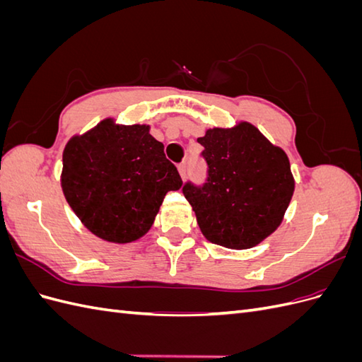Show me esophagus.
Here are the masks:
<instances>
[{"instance_id":"obj_1","label":"esophagus","mask_w":362,"mask_h":362,"mask_svg":"<svg viewBox=\"0 0 362 362\" xmlns=\"http://www.w3.org/2000/svg\"><path fill=\"white\" fill-rule=\"evenodd\" d=\"M178 172H180V175H181V178L184 180V178H185V175H187V164H185V163H181L180 166H178Z\"/></svg>"}]
</instances>
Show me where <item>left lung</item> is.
<instances>
[{
    "mask_svg": "<svg viewBox=\"0 0 362 362\" xmlns=\"http://www.w3.org/2000/svg\"><path fill=\"white\" fill-rule=\"evenodd\" d=\"M206 182L182 187L204 237L228 249H250L275 233L290 205L294 178L286 152L249 122L210 128L198 139Z\"/></svg>",
    "mask_w": 362,
    "mask_h": 362,
    "instance_id": "8db88e82",
    "label": "left lung"
}]
</instances>
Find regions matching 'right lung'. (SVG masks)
<instances>
[{
	"label": "right lung",
	"instance_id": "right-lung-1",
	"mask_svg": "<svg viewBox=\"0 0 362 362\" xmlns=\"http://www.w3.org/2000/svg\"><path fill=\"white\" fill-rule=\"evenodd\" d=\"M60 181L81 223L120 245L144 237L166 193L182 185L149 125H119L112 117L68 141Z\"/></svg>",
	"mask_w": 362,
	"mask_h": 362
}]
</instances>
